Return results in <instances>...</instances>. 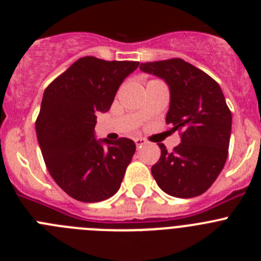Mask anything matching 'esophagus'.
Instances as JSON below:
<instances>
[{"label":"esophagus","mask_w":261,"mask_h":261,"mask_svg":"<svg viewBox=\"0 0 261 261\" xmlns=\"http://www.w3.org/2000/svg\"><path fill=\"white\" fill-rule=\"evenodd\" d=\"M135 142H136V145H137V147H141V146H144L145 144H147V141L145 140V138H140V137L135 138Z\"/></svg>","instance_id":"esophagus-1"}]
</instances>
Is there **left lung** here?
<instances>
[{"label": "left lung", "instance_id": "8db88e82", "mask_svg": "<svg viewBox=\"0 0 261 261\" xmlns=\"http://www.w3.org/2000/svg\"><path fill=\"white\" fill-rule=\"evenodd\" d=\"M145 73L162 78L170 87L166 123L180 132L181 142L161 158L151 174L162 191L174 197L201 195L222 171L229 153L231 112L220 85L206 73L181 59L145 62Z\"/></svg>", "mask_w": 261, "mask_h": 261}]
</instances>
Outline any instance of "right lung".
I'll return each instance as SVG.
<instances>
[{"mask_svg":"<svg viewBox=\"0 0 261 261\" xmlns=\"http://www.w3.org/2000/svg\"><path fill=\"white\" fill-rule=\"evenodd\" d=\"M138 65L82 57L45 89L35 123L39 146L53 180L78 201L110 199L123 181L136 144L124 137L112 144L96 140L94 128L96 114L110 110L121 82Z\"/></svg>","mask_w":261,"mask_h":261,"instance_id":"1","label":"right lung"}]
</instances>
